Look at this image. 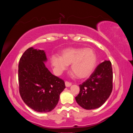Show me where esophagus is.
I'll use <instances>...</instances> for the list:
<instances>
[{
  "label": "esophagus",
  "instance_id": "34e87169",
  "mask_svg": "<svg viewBox=\"0 0 133 133\" xmlns=\"http://www.w3.org/2000/svg\"><path fill=\"white\" fill-rule=\"evenodd\" d=\"M65 85H66V87H70L71 85V83L68 82V81H66L65 82Z\"/></svg>",
  "mask_w": 133,
  "mask_h": 133
}]
</instances>
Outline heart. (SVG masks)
Masks as SVG:
<instances>
[{
  "mask_svg": "<svg viewBox=\"0 0 133 133\" xmlns=\"http://www.w3.org/2000/svg\"><path fill=\"white\" fill-rule=\"evenodd\" d=\"M51 64L56 73H60L71 64L74 75L78 78L88 77L93 72L97 62V57L93 49L71 48L61 53V57L54 55L50 58Z\"/></svg>",
  "mask_w": 133,
  "mask_h": 133,
  "instance_id": "heart-1",
  "label": "heart"
}]
</instances>
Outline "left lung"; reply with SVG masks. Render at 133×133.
Returning a JSON list of instances; mask_svg holds the SVG:
<instances>
[{
    "label": "left lung",
    "instance_id": "obj_1",
    "mask_svg": "<svg viewBox=\"0 0 133 133\" xmlns=\"http://www.w3.org/2000/svg\"><path fill=\"white\" fill-rule=\"evenodd\" d=\"M112 77L111 62L99 64L88 79L79 85L80 92L75 98L78 104L86 110L102 106L111 93Z\"/></svg>",
    "mask_w": 133,
    "mask_h": 133
}]
</instances>
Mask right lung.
<instances>
[{
	"instance_id": "add662e5",
	"label": "right lung",
	"mask_w": 133,
	"mask_h": 133,
	"mask_svg": "<svg viewBox=\"0 0 133 133\" xmlns=\"http://www.w3.org/2000/svg\"><path fill=\"white\" fill-rule=\"evenodd\" d=\"M44 51L30 48L19 60L18 69L19 93L31 109L40 112L51 111L66 88L64 80L51 74L45 66Z\"/></svg>"
}]
</instances>
